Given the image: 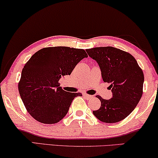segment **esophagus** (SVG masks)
<instances>
[{"label":"esophagus","mask_w":158,"mask_h":158,"mask_svg":"<svg viewBox=\"0 0 158 158\" xmlns=\"http://www.w3.org/2000/svg\"><path fill=\"white\" fill-rule=\"evenodd\" d=\"M83 96H85L86 98H92L93 97H94V96H91V95H88V94H84Z\"/></svg>","instance_id":"obj_1"}]
</instances>
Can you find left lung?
I'll return each mask as SVG.
<instances>
[{
	"label": "left lung",
	"mask_w": 158,
	"mask_h": 158,
	"mask_svg": "<svg viewBox=\"0 0 158 158\" xmlns=\"http://www.w3.org/2000/svg\"><path fill=\"white\" fill-rule=\"evenodd\" d=\"M86 52L98 64L103 81L110 83L113 95L109 100L97 96L101 105L93 113L101 122H120L132 112L141 99L143 72L132 55L115 47H95Z\"/></svg>",
	"instance_id": "8db88e82"
}]
</instances>
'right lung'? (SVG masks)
<instances>
[{
	"label": "right lung",
	"mask_w": 158,
	"mask_h": 158,
	"mask_svg": "<svg viewBox=\"0 0 158 158\" xmlns=\"http://www.w3.org/2000/svg\"><path fill=\"white\" fill-rule=\"evenodd\" d=\"M85 57L88 55L84 49L68 47H46L31 56L18 86L21 100L34 119L51 124L65 116L73 99L82 94L62 90L59 81L70 75Z\"/></svg>",
	"instance_id": "right-lung-1"
}]
</instances>
